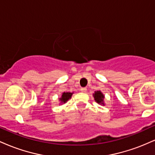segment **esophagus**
<instances>
[{"instance_id": "obj_1", "label": "esophagus", "mask_w": 155, "mask_h": 155, "mask_svg": "<svg viewBox=\"0 0 155 155\" xmlns=\"http://www.w3.org/2000/svg\"><path fill=\"white\" fill-rule=\"evenodd\" d=\"M81 91L82 92H87V88L86 87H81Z\"/></svg>"}]
</instances>
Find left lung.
<instances>
[{"label":"left lung","instance_id":"left-lung-1","mask_svg":"<svg viewBox=\"0 0 155 155\" xmlns=\"http://www.w3.org/2000/svg\"><path fill=\"white\" fill-rule=\"evenodd\" d=\"M93 97H94V100L95 101V102H97V104L101 105V106H105V103H104L105 96L101 90L95 91L94 92Z\"/></svg>","mask_w":155,"mask_h":155}]
</instances>
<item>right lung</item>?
I'll use <instances>...</instances> for the list:
<instances>
[{"instance_id": "1", "label": "right lung", "mask_w": 155, "mask_h": 155, "mask_svg": "<svg viewBox=\"0 0 155 155\" xmlns=\"http://www.w3.org/2000/svg\"><path fill=\"white\" fill-rule=\"evenodd\" d=\"M74 92H63L61 95V97H59V101H60V105L64 104L65 103H67V101L69 100V99L71 98V96Z\"/></svg>"}]
</instances>
